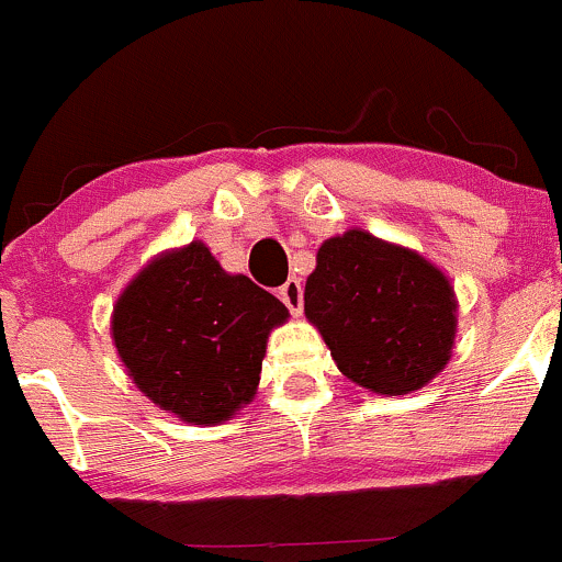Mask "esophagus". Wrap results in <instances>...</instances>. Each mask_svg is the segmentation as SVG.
I'll return each instance as SVG.
<instances>
[{"mask_svg":"<svg viewBox=\"0 0 562 562\" xmlns=\"http://www.w3.org/2000/svg\"><path fill=\"white\" fill-rule=\"evenodd\" d=\"M279 297L283 300V305H286L294 316L303 311V286H300L297 279H289L286 283H283Z\"/></svg>","mask_w":562,"mask_h":562,"instance_id":"obj_1","label":"esophagus"}]
</instances>
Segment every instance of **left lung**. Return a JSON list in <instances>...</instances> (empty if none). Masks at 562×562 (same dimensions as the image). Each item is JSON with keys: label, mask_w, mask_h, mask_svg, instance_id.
I'll return each mask as SVG.
<instances>
[{"label": "left lung", "mask_w": 562, "mask_h": 562, "mask_svg": "<svg viewBox=\"0 0 562 562\" xmlns=\"http://www.w3.org/2000/svg\"><path fill=\"white\" fill-rule=\"evenodd\" d=\"M305 319L338 371L380 396L429 385L457 341L453 283L424 254L366 229L327 237L305 281Z\"/></svg>", "instance_id": "8db88e82"}]
</instances>
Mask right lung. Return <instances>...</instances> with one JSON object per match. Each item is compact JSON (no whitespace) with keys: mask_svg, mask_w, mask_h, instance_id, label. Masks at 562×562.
I'll list each match as a JSON object with an SVG mask.
<instances>
[{"mask_svg":"<svg viewBox=\"0 0 562 562\" xmlns=\"http://www.w3.org/2000/svg\"><path fill=\"white\" fill-rule=\"evenodd\" d=\"M286 305L226 273L202 240L149 259L116 297L111 341L133 385L175 418L215 426L254 398Z\"/></svg>","mask_w":562,"mask_h":562,"instance_id":"1","label":"right lung"}]
</instances>
